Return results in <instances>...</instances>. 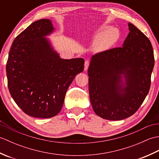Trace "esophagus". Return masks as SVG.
<instances>
[{
  "label": "esophagus",
  "instance_id": "34e87169",
  "mask_svg": "<svg viewBox=\"0 0 159 159\" xmlns=\"http://www.w3.org/2000/svg\"><path fill=\"white\" fill-rule=\"evenodd\" d=\"M89 66V61L88 60H86L85 62V70L86 71L87 69H88V67Z\"/></svg>",
  "mask_w": 159,
  "mask_h": 159
}]
</instances>
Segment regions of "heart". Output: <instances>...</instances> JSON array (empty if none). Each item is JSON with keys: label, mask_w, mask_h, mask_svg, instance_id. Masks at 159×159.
Here are the masks:
<instances>
[{"label": "heart", "mask_w": 159, "mask_h": 159, "mask_svg": "<svg viewBox=\"0 0 159 159\" xmlns=\"http://www.w3.org/2000/svg\"><path fill=\"white\" fill-rule=\"evenodd\" d=\"M97 40L94 48L97 51H104L109 49L116 43L120 38V33L116 29H109L102 26L96 32Z\"/></svg>", "instance_id": "obj_1"}]
</instances>
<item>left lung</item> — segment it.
<instances>
[{
  "label": "left lung",
  "instance_id": "obj_1",
  "mask_svg": "<svg viewBox=\"0 0 159 159\" xmlns=\"http://www.w3.org/2000/svg\"><path fill=\"white\" fill-rule=\"evenodd\" d=\"M130 33L118 47L96 53L88 69L89 98L94 112L105 120H121L139 109L149 92L154 65L150 39L128 23ZM121 75L126 86L121 84Z\"/></svg>",
  "mask_w": 159,
  "mask_h": 159
}]
</instances>
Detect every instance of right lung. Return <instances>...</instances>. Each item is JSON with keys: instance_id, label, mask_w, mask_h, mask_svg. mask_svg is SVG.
<instances>
[{"instance_id": "obj_1", "label": "right lung", "mask_w": 159, "mask_h": 159, "mask_svg": "<svg viewBox=\"0 0 159 159\" xmlns=\"http://www.w3.org/2000/svg\"><path fill=\"white\" fill-rule=\"evenodd\" d=\"M50 20L33 22L13 40L6 65L9 93L28 116L50 118L63 107L67 89L84 70L83 58L63 59L43 36L52 32Z\"/></svg>"}]
</instances>
